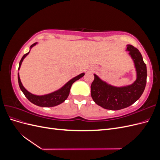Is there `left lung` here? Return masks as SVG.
<instances>
[{
    "label": "left lung",
    "mask_w": 160,
    "mask_h": 160,
    "mask_svg": "<svg viewBox=\"0 0 160 160\" xmlns=\"http://www.w3.org/2000/svg\"><path fill=\"white\" fill-rule=\"evenodd\" d=\"M126 51L133 61L137 78L132 84L115 87L106 83L94 74L91 85V95L94 102L106 109L119 110L126 108L139 99L143 93L147 81V67L139 50L131 45Z\"/></svg>",
    "instance_id": "left-lung-1"
}]
</instances>
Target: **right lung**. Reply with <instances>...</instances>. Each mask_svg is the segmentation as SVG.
<instances>
[{
  "label": "right lung",
  "instance_id": "right-lung-1",
  "mask_svg": "<svg viewBox=\"0 0 160 160\" xmlns=\"http://www.w3.org/2000/svg\"><path fill=\"white\" fill-rule=\"evenodd\" d=\"M37 44V42H35L34 43V44H32L30 47V50L31 49L32 47L35 46ZM29 52L26 53V54L24 55L23 57H22L20 62H19L18 70L21 66L23 59L28 55ZM84 75H85L84 72H82V73H81L80 75H77L73 77L72 79H71L59 89H58L54 92H52L51 93L46 94L44 95H37L32 94L31 93H30V92H28L22 85L18 73V85H19V87H20L21 90L22 91V93L25 95L26 98L28 99V101H30L32 103L38 106H40V107L50 108V107H54V106H56L62 103H63L64 101L67 99V98H68L70 93V89L72 83H73L76 81L81 79V77H83Z\"/></svg>",
  "mask_w": 160,
  "mask_h": 160
}]
</instances>
